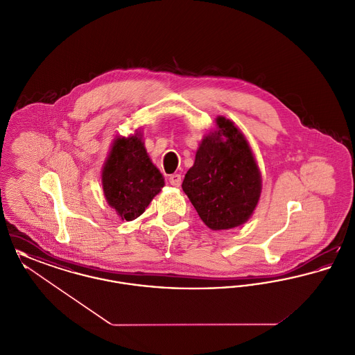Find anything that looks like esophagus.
<instances>
[{
	"mask_svg": "<svg viewBox=\"0 0 355 355\" xmlns=\"http://www.w3.org/2000/svg\"><path fill=\"white\" fill-rule=\"evenodd\" d=\"M169 182L170 185L175 186V187L181 186V182H182L181 174H171L169 177Z\"/></svg>",
	"mask_w": 355,
	"mask_h": 355,
	"instance_id": "obj_1",
	"label": "esophagus"
}]
</instances>
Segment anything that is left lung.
Returning <instances> with one entry per match:
<instances>
[{
  "label": "left lung",
  "mask_w": 355,
  "mask_h": 355,
  "mask_svg": "<svg viewBox=\"0 0 355 355\" xmlns=\"http://www.w3.org/2000/svg\"><path fill=\"white\" fill-rule=\"evenodd\" d=\"M216 123L214 130L203 135L182 189L209 229L229 230L253 216L262 177L242 130L222 116Z\"/></svg>",
  "instance_id": "obj_1"
}]
</instances>
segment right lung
Here are the masks:
<instances>
[{
  "label": "right lung",
  "mask_w": 355,
  "mask_h": 355,
  "mask_svg": "<svg viewBox=\"0 0 355 355\" xmlns=\"http://www.w3.org/2000/svg\"><path fill=\"white\" fill-rule=\"evenodd\" d=\"M101 182L106 202L122 220L138 218L161 191L165 178L146 152L141 130L113 139Z\"/></svg>",
  "instance_id": "add662e5"
}]
</instances>
